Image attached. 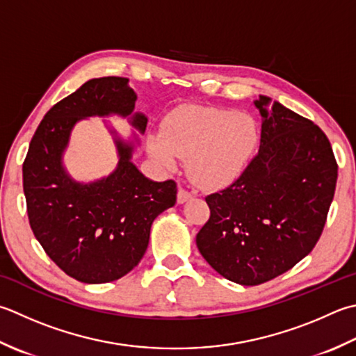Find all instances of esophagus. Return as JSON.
I'll return each mask as SVG.
<instances>
[{
  "label": "esophagus",
  "mask_w": 356,
  "mask_h": 356,
  "mask_svg": "<svg viewBox=\"0 0 356 356\" xmlns=\"http://www.w3.org/2000/svg\"><path fill=\"white\" fill-rule=\"evenodd\" d=\"M191 199V194L188 193L185 188H179V191H177V202L179 204H185L186 200H190Z\"/></svg>",
  "instance_id": "obj_1"
}]
</instances>
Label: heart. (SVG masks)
Instances as JSON below:
<instances>
[{
    "mask_svg": "<svg viewBox=\"0 0 356 356\" xmlns=\"http://www.w3.org/2000/svg\"><path fill=\"white\" fill-rule=\"evenodd\" d=\"M259 145V128L252 115L219 108H186L172 113L162 136L149 137L151 157L163 168H174L186 157L193 182L222 188L242 176Z\"/></svg>",
    "mask_w": 356,
    "mask_h": 356,
    "instance_id": "obj_1",
    "label": "heart"
}]
</instances>
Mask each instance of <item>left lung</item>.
<instances>
[{
    "label": "left lung",
    "mask_w": 356,
    "mask_h": 356,
    "mask_svg": "<svg viewBox=\"0 0 356 356\" xmlns=\"http://www.w3.org/2000/svg\"><path fill=\"white\" fill-rule=\"evenodd\" d=\"M257 156L225 190L210 194V219L196 236L200 254L225 280L259 285L304 259L325 225L338 165L315 123L270 97Z\"/></svg>",
    "instance_id": "left-lung-1"
}]
</instances>
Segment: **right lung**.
<instances>
[{"instance_id": "obj_1", "label": "right lung", "mask_w": 356, "mask_h": 356, "mask_svg": "<svg viewBox=\"0 0 356 356\" xmlns=\"http://www.w3.org/2000/svg\"><path fill=\"white\" fill-rule=\"evenodd\" d=\"M123 76L92 79L47 111L23 163L27 216L46 254L74 280H120L143 257L160 213L176 204L174 180L154 182L132 163L140 138L124 140L114 128L118 163L106 177L76 182L63 165L74 127L88 117L128 118L140 134L148 118L134 113L137 94Z\"/></svg>"}]
</instances>
